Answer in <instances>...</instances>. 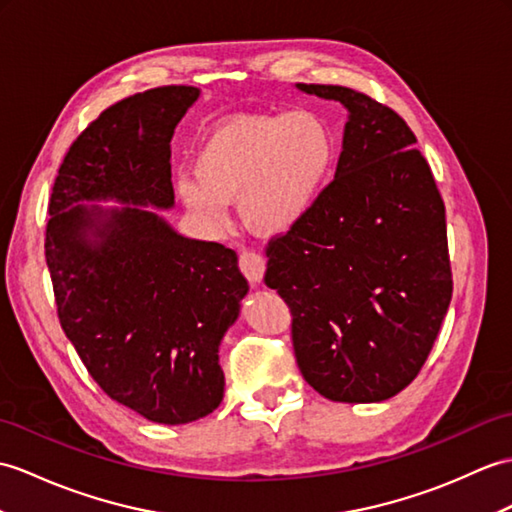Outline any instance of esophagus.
I'll return each instance as SVG.
<instances>
[{"label":"esophagus","instance_id":"esophagus-1","mask_svg":"<svg viewBox=\"0 0 512 512\" xmlns=\"http://www.w3.org/2000/svg\"><path fill=\"white\" fill-rule=\"evenodd\" d=\"M240 270L244 272V277L251 283H259L264 279L266 272V259L261 257L255 251H242L240 253Z\"/></svg>","mask_w":512,"mask_h":512}]
</instances>
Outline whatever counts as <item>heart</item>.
Listing matches in <instances>:
<instances>
[{"label": "heart", "instance_id": "1", "mask_svg": "<svg viewBox=\"0 0 512 512\" xmlns=\"http://www.w3.org/2000/svg\"><path fill=\"white\" fill-rule=\"evenodd\" d=\"M334 159V135L316 113L237 115L202 141L196 176L181 178L178 194L209 227L224 224L227 205L240 200L248 227L283 233L312 209Z\"/></svg>", "mask_w": 512, "mask_h": 512}]
</instances>
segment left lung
<instances>
[{
	"mask_svg": "<svg viewBox=\"0 0 512 512\" xmlns=\"http://www.w3.org/2000/svg\"><path fill=\"white\" fill-rule=\"evenodd\" d=\"M349 109L336 176L266 246L268 288L292 314L305 382L331 401H384L419 375L451 301L445 202L417 137L390 106L296 85Z\"/></svg>",
	"mask_w": 512,
	"mask_h": 512,
	"instance_id": "obj_1",
	"label": "left lung"
}]
</instances>
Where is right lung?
<instances>
[{"mask_svg":"<svg viewBox=\"0 0 512 512\" xmlns=\"http://www.w3.org/2000/svg\"><path fill=\"white\" fill-rule=\"evenodd\" d=\"M198 93L157 87L102 111L69 146L47 205L45 261L65 336L106 395L165 425L220 406L218 347L248 281L231 248L187 240L154 211L77 202L170 209V141Z\"/></svg>","mask_w":512,"mask_h":512,"instance_id":"right-lung-1","label":"right lung"}]
</instances>
